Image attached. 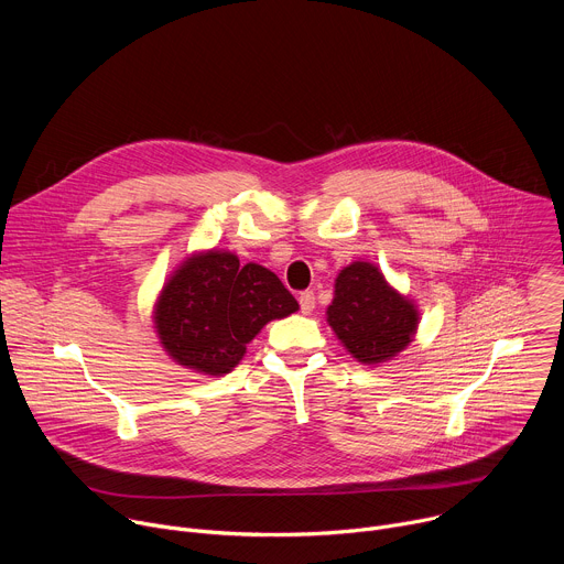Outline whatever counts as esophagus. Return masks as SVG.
<instances>
[{
  "label": "esophagus",
  "instance_id": "esophagus-1",
  "mask_svg": "<svg viewBox=\"0 0 564 564\" xmlns=\"http://www.w3.org/2000/svg\"><path fill=\"white\" fill-rule=\"evenodd\" d=\"M314 292H301L299 294V305H301V312L303 314H310L314 310Z\"/></svg>",
  "mask_w": 564,
  "mask_h": 564
}]
</instances>
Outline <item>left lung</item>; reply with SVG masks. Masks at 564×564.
Here are the masks:
<instances>
[{"mask_svg": "<svg viewBox=\"0 0 564 564\" xmlns=\"http://www.w3.org/2000/svg\"><path fill=\"white\" fill-rule=\"evenodd\" d=\"M326 321L359 364L379 366L404 352L420 328L417 303L388 283L379 265L352 261L335 279Z\"/></svg>", "mask_w": 564, "mask_h": 564, "instance_id": "obj_1", "label": "left lung"}]
</instances>
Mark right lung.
Returning <instances> with one entry per match:
<instances>
[{
  "mask_svg": "<svg viewBox=\"0 0 564 564\" xmlns=\"http://www.w3.org/2000/svg\"><path fill=\"white\" fill-rule=\"evenodd\" d=\"M299 310L279 276L240 265L229 250H198L165 281L153 303V330L178 366L220 377L231 372L246 346L274 318Z\"/></svg>",
  "mask_w": 564,
  "mask_h": 564,
  "instance_id": "1",
  "label": "right lung"
}]
</instances>
